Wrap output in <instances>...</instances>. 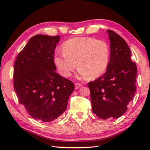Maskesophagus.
<instances>
[{
    "label": "esophagus",
    "mask_w": 150,
    "mask_h": 150,
    "mask_svg": "<svg viewBox=\"0 0 150 150\" xmlns=\"http://www.w3.org/2000/svg\"><path fill=\"white\" fill-rule=\"evenodd\" d=\"M81 84H79V83H75V89H79L80 87H81Z\"/></svg>",
    "instance_id": "obj_1"
}]
</instances>
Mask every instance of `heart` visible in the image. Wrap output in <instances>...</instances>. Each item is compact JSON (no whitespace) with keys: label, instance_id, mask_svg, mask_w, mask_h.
I'll list each match as a JSON object with an SVG mask.
<instances>
[{"label":"heart","instance_id":"b5f03b06","mask_svg":"<svg viewBox=\"0 0 150 150\" xmlns=\"http://www.w3.org/2000/svg\"><path fill=\"white\" fill-rule=\"evenodd\" d=\"M62 50L63 53H54L53 61L59 74L66 78L70 76L78 64L79 79H96L105 72L109 62L107 44L93 38H71L63 43Z\"/></svg>","mask_w":150,"mask_h":150}]
</instances>
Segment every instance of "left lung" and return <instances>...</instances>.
<instances>
[{
  "label": "left lung",
  "instance_id": "obj_1",
  "mask_svg": "<svg viewBox=\"0 0 150 150\" xmlns=\"http://www.w3.org/2000/svg\"><path fill=\"white\" fill-rule=\"evenodd\" d=\"M110 59L105 74L90 82L92 111L102 120L119 118L128 109L136 92L137 68L131 60V51L124 39L107 30Z\"/></svg>",
  "mask_w": 150,
  "mask_h": 150
}]
</instances>
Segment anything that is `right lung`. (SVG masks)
Returning a JSON list of instances; mask_svg holds the SVG:
<instances>
[{
    "label": "right lung",
    "instance_id": "obj_1",
    "mask_svg": "<svg viewBox=\"0 0 150 150\" xmlns=\"http://www.w3.org/2000/svg\"><path fill=\"white\" fill-rule=\"evenodd\" d=\"M60 36L37 35L18 54L13 86L20 103L33 118L50 122L66 110L73 83L56 72L54 49Z\"/></svg>",
    "mask_w": 150,
    "mask_h": 150
}]
</instances>
